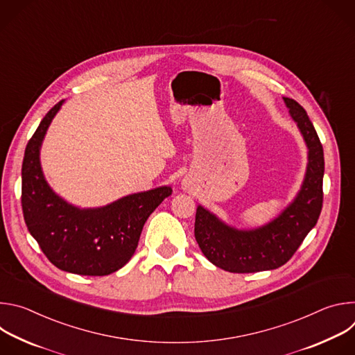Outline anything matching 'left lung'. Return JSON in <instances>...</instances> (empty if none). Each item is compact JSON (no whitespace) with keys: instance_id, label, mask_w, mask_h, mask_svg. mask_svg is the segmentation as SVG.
I'll return each instance as SVG.
<instances>
[{"instance_id":"left-lung-1","label":"left lung","mask_w":355,"mask_h":355,"mask_svg":"<svg viewBox=\"0 0 355 355\" xmlns=\"http://www.w3.org/2000/svg\"><path fill=\"white\" fill-rule=\"evenodd\" d=\"M292 121L308 147V164L300 189L281 214L268 223L237 229L198 205L195 239L204 256L229 272H259L284 266L318 223L323 204L324 157L319 136L306 111L284 96Z\"/></svg>"}]
</instances>
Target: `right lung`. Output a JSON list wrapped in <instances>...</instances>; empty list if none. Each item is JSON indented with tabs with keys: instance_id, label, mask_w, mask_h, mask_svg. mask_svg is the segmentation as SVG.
<instances>
[{
	"instance_id": "obj_1",
	"label": "right lung",
	"mask_w": 355,
	"mask_h": 355,
	"mask_svg": "<svg viewBox=\"0 0 355 355\" xmlns=\"http://www.w3.org/2000/svg\"><path fill=\"white\" fill-rule=\"evenodd\" d=\"M64 101L42 119L28 141L22 163V211L29 233L49 261L78 275H110L133 256L147 218L171 195L168 185L122 196L105 207L80 208L44 178L40 148Z\"/></svg>"
}]
</instances>
